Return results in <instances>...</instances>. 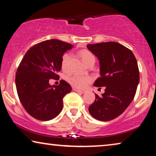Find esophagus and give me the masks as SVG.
<instances>
[{
	"mask_svg": "<svg viewBox=\"0 0 156 156\" xmlns=\"http://www.w3.org/2000/svg\"><path fill=\"white\" fill-rule=\"evenodd\" d=\"M74 91H75L76 92H78V93H81V94H84L85 91H82V90H79V89H73Z\"/></svg>",
	"mask_w": 156,
	"mask_h": 156,
	"instance_id": "esophagus-1",
	"label": "esophagus"
}]
</instances>
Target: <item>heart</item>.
Masks as SVG:
<instances>
[{
    "label": "heart",
    "mask_w": 156,
    "mask_h": 156,
    "mask_svg": "<svg viewBox=\"0 0 156 156\" xmlns=\"http://www.w3.org/2000/svg\"><path fill=\"white\" fill-rule=\"evenodd\" d=\"M80 57L84 64L87 65L89 62L91 61H95V57L91 52L87 50H83L80 51ZM72 55L70 53H65L63 55L61 59V67L63 70L68 69L69 67V60L71 59ZM68 82L72 85V87L76 89H84L86 88L89 83L91 82L92 79L88 76H82L79 74H73V75L69 76L67 78Z\"/></svg>",
    "instance_id": "obj_1"
}]
</instances>
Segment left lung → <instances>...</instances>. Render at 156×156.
Masks as SVG:
<instances>
[{"label":"left lung","mask_w":156,"mask_h":156,"mask_svg":"<svg viewBox=\"0 0 156 156\" xmlns=\"http://www.w3.org/2000/svg\"><path fill=\"white\" fill-rule=\"evenodd\" d=\"M87 48L99 61L100 77L94 86L105 87L101 97L95 94L89 114L99 121L113 120L123 113L135 97L139 83L137 61L129 49L116 42L89 44Z\"/></svg>","instance_id":"1"}]
</instances>
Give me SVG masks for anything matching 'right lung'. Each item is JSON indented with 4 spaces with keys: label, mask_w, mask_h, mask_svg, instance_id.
I'll return each instance as SVG.
<instances>
[{
    "label": "right lung",
    "mask_w": 156,
    "mask_h": 156,
    "mask_svg": "<svg viewBox=\"0 0 156 156\" xmlns=\"http://www.w3.org/2000/svg\"><path fill=\"white\" fill-rule=\"evenodd\" d=\"M73 45L59 40H48L35 44L27 51L16 74V85L25 111L37 120L50 121L59 114L63 98L72 91L65 80L50 85L49 80L59 79L61 59Z\"/></svg>",
    "instance_id": "obj_1"
}]
</instances>
